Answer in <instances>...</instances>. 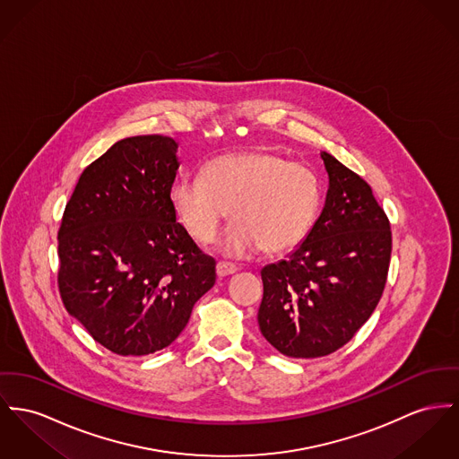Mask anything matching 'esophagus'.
Segmentation results:
<instances>
[{
    "mask_svg": "<svg viewBox=\"0 0 459 459\" xmlns=\"http://www.w3.org/2000/svg\"><path fill=\"white\" fill-rule=\"evenodd\" d=\"M215 273L219 278H224V276L233 275V273H237V266L235 264H231V263H217L215 264Z\"/></svg>",
    "mask_w": 459,
    "mask_h": 459,
    "instance_id": "34e87169",
    "label": "esophagus"
}]
</instances>
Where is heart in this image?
<instances>
[{"label": "heart", "mask_w": 459, "mask_h": 459, "mask_svg": "<svg viewBox=\"0 0 459 459\" xmlns=\"http://www.w3.org/2000/svg\"><path fill=\"white\" fill-rule=\"evenodd\" d=\"M320 196L309 167L270 152L217 156L204 165L200 179L183 178L170 191L179 222L200 244L214 242L231 211L237 224L221 244L228 257L292 250L309 233Z\"/></svg>", "instance_id": "obj_1"}]
</instances>
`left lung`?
I'll return each mask as SVG.
<instances>
[{"mask_svg": "<svg viewBox=\"0 0 459 459\" xmlns=\"http://www.w3.org/2000/svg\"><path fill=\"white\" fill-rule=\"evenodd\" d=\"M329 189L305 240L261 270V334L292 359L325 357L366 324L385 290L392 231L370 186L320 152Z\"/></svg>", "mask_w": 459, "mask_h": 459, "instance_id": "left-lung-1", "label": "left lung"}]
</instances>
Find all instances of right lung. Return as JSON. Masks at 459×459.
<instances>
[{"label":"right lung","instance_id":"right-lung-1","mask_svg":"<svg viewBox=\"0 0 459 459\" xmlns=\"http://www.w3.org/2000/svg\"><path fill=\"white\" fill-rule=\"evenodd\" d=\"M178 143L135 135L80 176L59 230L67 313L109 351L143 357L172 344L215 283V261L178 222Z\"/></svg>","mask_w":459,"mask_h":459}]
</instances>
